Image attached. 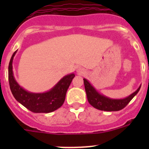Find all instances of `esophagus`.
Returning a JSON list of instances; mask_svg holds the SVG:
<instances>
[{"label":"esophagus","instance_id":"obj_1","mask_svg":"<svg viewBox=\"0 0 149 149\" xmlns=\"http://www.w3.org/2000/svg\"><path fill=\"white\" fill-rule=\"evenodd\" d=\"M76 72L78 74H83L85 73V69L81 68V67H77V68H76Z\"/></svg>","mask_w":149,"mask_h":149}]
</instances>
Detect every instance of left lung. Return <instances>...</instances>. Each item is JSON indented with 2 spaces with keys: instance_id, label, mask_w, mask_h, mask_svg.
Listing matches in <instances>:
<instances>
[{
  "instance_id": "left-lung-1",
  "label": "left lung",
  "mask_w": 149,
  "mask_h": 149,
  "mask_svg": "<svg viewBox=\"0 0 149 149\" xmlns=\"http://www.w3.org/2000/svg\"><path fill=\"white\" fill-rule=\"evenodd\" d=\"M84 83L89 103L95 108L104 111H118L123 109L137 94L141 87L140 85L135 92L125 98H112L101 94L98 90H96L95 88L87 79L84 78Z\"/></svg>"
}]
</instances>
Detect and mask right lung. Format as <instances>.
<instances>
[{
	"label": "right lung",
	"instance_id": "right-lung-1",
	"mask_svg": "<svg viewBox=\"0 0 149 149\" xmlns=\"http://www.w3.org/2000/svg\"><path fill=\"white\" fill-rule=\"evenodd\" d=\"M17 51L13 53L8 68L9 83L11 92L18 102L33 113H51L60 108L64 103L68 88L75 74H68L62 77L53 87L44 93H32L20 86L14 77L13 70V58Z\"/></svg>",
	"mask_w": 149,
	"mask_h": 149
}]
</instances>
